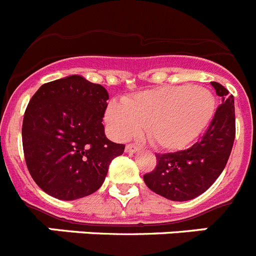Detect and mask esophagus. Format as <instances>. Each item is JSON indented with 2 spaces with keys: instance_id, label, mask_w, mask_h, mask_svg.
I'll list each match as a JSON object with an SVG mask.
<instances>
[{
  "instance_id": "1",
  "label": "esophagus",
  "mask_w": 256,
  "mask_h": 256,
  "mask_svg": "<svg viewBox=\"0 0 256 256\" xmlns=\"http://www.w3.org/2000/svg\"><path fill=\"white\" fill-rule=\"evenodd\" d=\"M138 150H140V148H138V146H136V144H126V152H136V151H138Z\"/></svg>"
}]
</instances>
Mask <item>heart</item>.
Listing matches in <instances>:
<instances>
[{
  "mask_svg": "<svg viewBox=\"0 0 256 256\" xmlns=\"http://www.w3.org/2000/svg\"><path fill=\"white\" fill-rule=\"evenodd\" d=\"M216 97L206 88L165 86L142 91L124 104L112 101L105 120L116 140L138 136L146 126L154 146L178 151L198 138L216 114Z\"/></svg>",
  "mask_w": 256,
  "mask_h": 256,
  "instance_id": "obj_1",
  "label": "heart"
}]
</instances>
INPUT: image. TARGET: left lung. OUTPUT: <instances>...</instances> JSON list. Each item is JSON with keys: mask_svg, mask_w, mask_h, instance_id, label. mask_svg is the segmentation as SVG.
Here are the masks:
<instances>
[{"mask_svg": "<svg viewBox=\"0 0 256 256\" xmlns=\"http://www.w3.org/2000/svg\"><path fill=\"white\" fill-rule=\"evenodd\" d=\"M222 104L204 136L187 150L158 154L156 168L144 174L146 186L173 201H187L204 194L224 169L236 136L234 100L222 84L212 82Z\"/></svg>", "mask_w": 256, "mask_h": 256, "instance_id": "obj_1", "label": "left lung"}]
</instances>
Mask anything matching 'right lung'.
<instances>
[{"label": "right lung", "mask_w": 256, "mask_h": 256, "mask_svg": "<svg viewBox=\"0 0 256 256\" xmlns=\"http://www.w3.org/2000/svg\"><path fill=\"white\" fill-rule=\"evenodd\" d=\"M108 94L80 76L44 83L26 106L22 150L32 178L58 200H76L102 186L124 144L106 138Z\"/></svg>", "instance_id": "add662e5"}]
</instances>
